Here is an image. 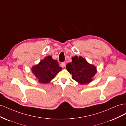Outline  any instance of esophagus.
I'll return each mask as SVG.
<instances>
[{
  "mask_svg": "<svg viewBox=\"0 0 126 126\" xmlns=\"http://www.w3.org/2000/svg\"><path fill=\"white\" fill-rule=\"evenodd\" d=\"M60 66H61V67H62V68H64V67H65V66H66V64H65V63H60Z\"/></svg>",
  "mask_w": 126,
  "mask_h": 126,
  "instance_id": "34e87169",
  "label": "esophagus"
}]
</instances>
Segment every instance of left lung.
<instances>
[{
    "label": "left lung",
    "instance_id": "8db88e82",
    "mask_svg": "<svg viewBox=\"0 0 126 126\" xmlns=\"http://www.w3.org/2000/svg\"><path fill=\"white\" fill-rule=\"evenodd\" d=\"M72 62L66 65L67 71L72 74V78L81 85L89 83L93 80L97 73V68L89 63L81 56L72 57Z\"/></svg>",
    "mask_w": 126,
    "mask_h": 126
}]
</instances>
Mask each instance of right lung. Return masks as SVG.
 <instances>
[{
  "mask_svg": "<svg viewBox=\"0 0 126 126\" xmlns=\"http://www.w3.org/2000/svg\"><path fill=\"white\" fill-rule=\"evenodd\" d=\"M62 70L58 62L51 56L45 57L39 63L32 68V71L40 83L46 84L50 82L59 72Z\"/></svg>",
  "mask_w": 126,
  "mask_h": 126,
  "instance_id": "right-lung-1",
  "label": "right lung"
}]
</instances>
